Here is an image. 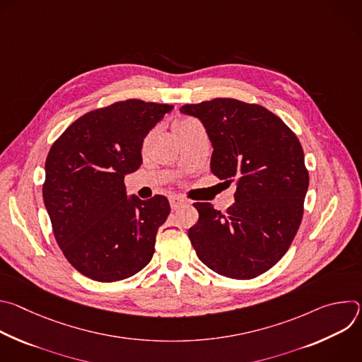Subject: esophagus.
Listing matches in <instances>:
<instances>
[{"label":"esophagus","instance_id":"34e87169","mask_svg":"<svg viewBox=\"0 0 362 362\" xmlns=\"http://www.w3.org/2000/svg\"><path fill=\"white\" fill-rule=\"evenodd\" d=\"M183 204H186V200L183 197H180V196H172L170 197V208L173 211H177L179 208H182Z\"/></svg>","mask_w":362,"mask_h":362}]
</instances>
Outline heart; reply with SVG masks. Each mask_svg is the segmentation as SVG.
I'll list each match as a JSON object with an SVG mask.
<instances>
[{
    "label": "heart",
    "instance_id": "heart-1",
    "mask_svg": "<svg viewBox=\"0 0 362 362\" xmlns=\"http://www.w3.org/2000/svg\"><path fill=\"white\" fill-rule=\"evenodd\" d=\"M194 124H197L194 120H192V119H183V120H179V122L175 123L173 130H175V133H176V132H179V130L189 129V127H192V126H194ZM147 139H148V137H147Z\"/></svg>",
    "mask_w": 362,
    "mask_h": 362
}]
</instances>
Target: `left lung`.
Wrapping results in <instances>:
<instances>
[{
    "label": "left lung",
    "instance_id": "1",
    "mask_svg": "<svg viewBox=\"0 0 362 362\" xmlns=\"http://www.w3.org/2000/svg\"><path fill=\"white\" fill-rule=\"evenodd\" d=\"M180 112L208 132L212 173L236 183L226 214L208 202L193 203L199 221L189 239L196 255L219 275L259 276L286 253L303 216L309 175L302 146L282 119L253 103L221 97Z\"/></svg>",
    "mask_w": 362,
    "mask_h": 362
}]
</instances>
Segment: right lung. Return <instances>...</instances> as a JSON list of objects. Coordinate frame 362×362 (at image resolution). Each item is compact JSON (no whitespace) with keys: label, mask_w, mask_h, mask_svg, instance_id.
Wrapping results in <instances>:
<instances>
[{"label":"right lung","mask_w":362,"mask_h":362,"mask_svg":"<svg viewBox=\"0 0 362 362\" xmlns=\"http://www.w3.org/2000/svg\"><path fill=\"white\" fill-rule=\"evenodd\" d=\"M173 106L129 98L91 110L51 146L42 199L66 259L84 276L116 282L154 253L170 206L126 194L124 176L141 165L143 139Z\"/></svg>","instance_id":"1"}]
</instances>
